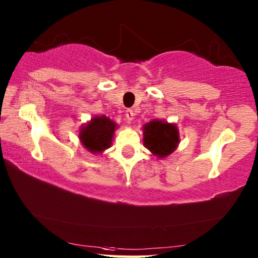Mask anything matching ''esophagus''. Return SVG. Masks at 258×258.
Instances as JSON below:
<instances>
[{
  "label": "esophagus",
  "mask_w": 258,
  "mask_h": 258,
  "mask_svg": "<svg viewBox=\"0 0 258 258\" xmlns=\"http://www.w3.org/2000/svg\"><path fill=\"white\" fill-rule=\"evenodd\" d=\"M125 116H126V119H127L128 121H131V120H133V118H134V113H133V110H131V109H127L125 111Z\"/></svg>",
  "instance_id": "34e87169"
}]
</instances>
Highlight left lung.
I'll list each match as a JSON object with an SVG mask.
<instances>
[{"mask_svg": "<svg viewBox=\"0 0 258 258\" xmlns=\"http://www.w3.org/2000/svg\"><path fill=\"white\" fill-rule=\"evenodd\" d=\"M143 145L158 159L169 157L179 144V131L176 124L152 119L144 124Z\"/></svg>", "mask_w": 258, "mask_h": 258, "instance_id": "left-lung-1", "label": "left lung"}]
</instances>
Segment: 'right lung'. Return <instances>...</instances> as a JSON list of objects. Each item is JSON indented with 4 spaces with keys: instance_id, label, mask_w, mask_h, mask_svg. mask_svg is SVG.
I'll use <instances>...</instances> for the list:
<instances>
[{
    "instance_id": "add662e5",
    "label": "right lung",
    "mask_w": 258,
    "mask_h": 258,
    "mask_svg": "<svg viewBox=\"0 0 258 258\" xmlns=\"http://www.w3.org/2000/svg\"><path fill=\"white\" fill-rule=\"evenodd\" d=\"M117 127L118 125L109 117L95 116L81 126L79 139L87 151L98 156L110 148Z\"/></svg>"
}]
</instances>
